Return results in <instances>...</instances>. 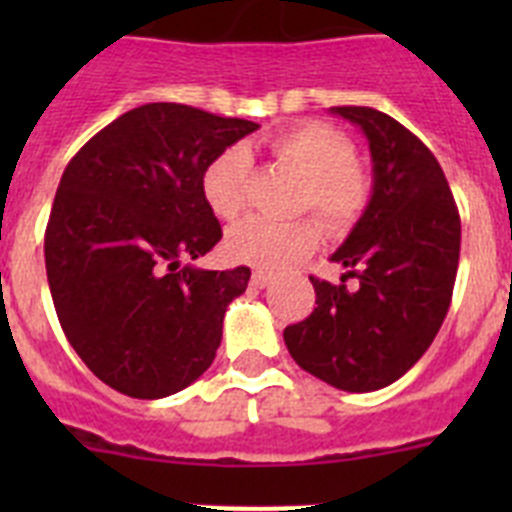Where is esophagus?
<instances>
[{"label": "esophagus", "instance_id": "esophagus-1", "mask_svg": "<svg viewBox=\"0 0 512 512\" xmlns=\"http://www.w3.org/2000/svg\"><path fill=\"white\" fill-rule=\"evenodd\" d=\"M269 282H271V274H269V271L256 269V271H253V274H251V284H253V287H256V289H264Z\"/></svg>", "mask_w": 512, "mask_h": 512}]
</instances>
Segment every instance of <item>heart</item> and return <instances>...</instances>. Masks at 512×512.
I'll use <instances>...</instances> for the list:
<instances>
[{
    "mask_svg": "<svg viewBox=\"0 0 512 512\" xmlns=\"http://www.w3.org/2000/svg\"><path fill=\"white\" fill-rule=\"evenodd\" d=\"M266 148L277 161L305 179L302 210H312L330 233L348 230L372 202V179L356 164L354 143L328 122H300L269 135ZM253 161L243 146H228L202 171V194L223 220H233L246 207ZM318 243V225L312 220L277 223L266 217H248L228 233L225 251L233 261L282 269L305 259Z\"/></svg>",
    "mask_w": 512,
    "mask_h": 512,
    "instance_id": "heart-1",
    "label": "heart"
}]
</instances>
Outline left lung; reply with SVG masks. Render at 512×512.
Segmentation results:
<instances>
[{
    "label": "left lung",
    "mask_w": 512,
    "mask_h": 512,
    "mask_svg": "<svg viewBox=\"0 0 512 512\" xmlns=\"http://www.w3.org/2000/svg\"><path fill=\"white\" fill-rule=\"evenodd\" d=\"M359 125L374 164L372 202L330 259L356 289L310 277L315 310L284 328L312 377L346 392L382 390L428 351L451 305L461 220L436 156L395 117L330 107Z\"/></svg>",
    "instance_id": "8db88e82"
}]
</instances>
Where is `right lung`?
<instances>
[{"instance_id": "1", "label": "right lung", "mask_w": 512, "mask_h": 512, "mask_svg": "<svg viewBox=\"0 0 512 512\" xmlns=\"http://www.w3.org/2000/svg\"><path fill=\"white\" fill-rule=\"evenodd\" d=\"M259 128L189 104L135 107L69 161L48 228L45 271L61 328L94 377L138 400L207 372L248 266L197 269L223 228L202 171Z\"/></svg>"}]
</instances>
